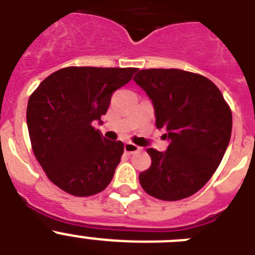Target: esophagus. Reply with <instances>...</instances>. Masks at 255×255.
<instances>
[{"instance_id": "obj_1", "label": "esophagus", "mask_w": 255, "mask_h": 255, "mask_svg": "<svg viewBox=\"0 0 255 255\" xmlns=\"http://www.w3.org/2000/svg\"><path fill=\"white\" fill-rule=\"evenodd\" d=\"M124 150H125V153H128V154H132V153L140 150V147L128 141V143H125V145H124Z\"/></svg>"}]
</instances>
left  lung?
<instances>
[{"label": "left lung", "mask_w": 255, "mask_h": 255, "mask_svg": "<svg viewBox=\"0 0 255 255\" xmlns=\"http://www.w3.org/2000/svg\"><path fill=\"white\" fill-rule=\"evenodd\" d=\"M135 83L154 108L155 126L170 141L164 152L148 148L152 164L140 172L144 190L161 200H180L203 188L229 145L233 115L217 87L179 69L140 70Z\"/></svg>", "instance_id": "left-lung-1"}]
</instances>
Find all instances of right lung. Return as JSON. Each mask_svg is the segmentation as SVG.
<instances>
[{
  "label": "right lung",
  "instance_id": "add662e5",
  "mask_svg": "<svg viewBox=\"0 0 255 255\" xmlns=\"http://www.w3.org/2000/svg\"><path fill=\"white\" fill-rule=\"evenodd\" d=\"M135 67H65L31 94L26 124L35 158L55 185L75 197L105 190L124 153L92 126L106 115L116 89L131 80Z\"/></svg>",
  "mask_w": 255,
  "mask_h": 255
}]
</instances>
